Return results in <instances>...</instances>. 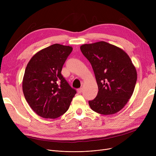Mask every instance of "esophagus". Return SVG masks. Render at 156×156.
<instances>
[{
	"label": "esophagus",
	"instance_id": "obj_1",
	"mask_svg": "<svg viewBox=\"0 0 156 156\" xmlns=\"http://www.w3.org/2000/svg\"><path fill=\"white\" fill-rule=\"evenodd\" d=\"M77 92H78V94H81V92H83V88H78V89L77 90Z\"/></svg>",
	"mask_w": 156,
	"mask_h": 156
}]
</instances>
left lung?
<instances>
[{"instance_id": "obj_1", "label": "left lung", "mask_w": 156, "mask_h": 156, "mask_svg": "<svg viewBox=\"0 0 156 156\" xmlns=\"http://www.w3.org/2000/svg\"><path fill=\"white\" fill-rule=\"evenodd\" d=\"M90 62L98 85V94L88 101L90 108L104 115L121 110L132 97L137 73L129 55L121 48L101 41L81 45Z\"/></svg>"}]
</instances>
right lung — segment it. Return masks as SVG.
Returning a JSON list of instances; mask_svg holds the SVG:
<instances>
[{
	"mask_svg": "<svg viewBox=\"0 0 156 156\" xmlns=\"http://www.w3.org/2000/svg\"><path fill=\"white\" fill-rule=\"evenodd\" d=\"M72 47L55 44L38 51L27 64L23 91L29 105L44 118L55 119L66 112L76 90L61 75Z\"/></svg>",
	"mask_w": 156,
	"mask_h": 156,
	"instance_id": "right-lung-1",
	"label": "right lung"
}]
</instances>
